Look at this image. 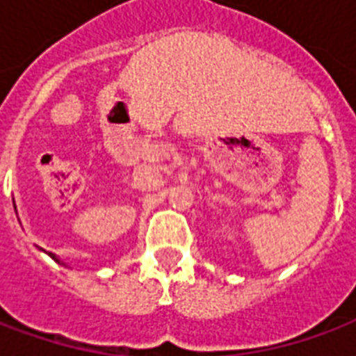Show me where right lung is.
<instances>
[{
  "label": "right lung",
  "instance_id": "add662e5",
  "mask_svg": "<svg viewBox=\"0 0 356 356\" xmlns=\"http://www.w3.org/2000/svg\"><path fill=\"white\" fill-rule=\"evenodd\" d=\"M51 255V257H53V259H55V261H58V259H57V255H55V254H49ZM58 263H60V261H58Z\"/></svg>",
  "mask_w": 356,
  "mask_h": 356
}]
</instances>
